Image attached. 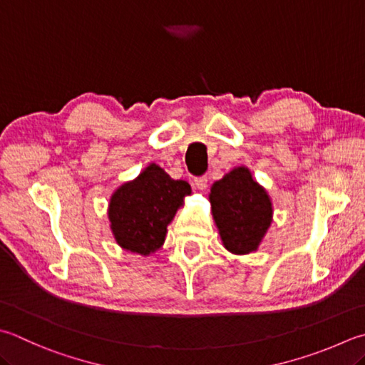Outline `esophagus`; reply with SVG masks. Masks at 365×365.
<instances>
[{
	"label": "esophagus",
	"instance_id": "1",
	"mask_svg": "<svg viewBox=\"0 0 365 365\" xmlns=\"http://www.w3.org/2000/svg\"><path fill=\"white\" fill-rule=\"evenodd\" d=\"M195 182V187L198 190H205L206 187H208V176H198L194 180Z\"/></svg>",
	"mask_w": 365,
	"mask_h": 365
}]
</instances>
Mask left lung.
Wrapping results in <instances>:
<instances>
[{
  "mask_svg": "<svg viewBox=\"0 0 365 365\" xmlns=\"http://www.w3.org/2000/svg\"><path fill=\"white\" fill-rule=\"evenodd\" d=\"M210 203L227 251L243 256L259 250L273 222V203L250 168L240 165L212 184Z\"/></svg>",
  "mask_w": 365,
  "mask_h": 365,
  "instance_id": "8db88e82",
  "label": "left lung"
}]
</instances>
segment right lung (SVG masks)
<instances>
[{
    "mask_svg": "<svg viewBox=\"0 0 365 365\" xmlns=\"http://www.w3.org/2000/svg\"><path fill=\"white\" fill-rule=\"evenodd\" d=\"M190 194L187 181L173 180L159 165H148L109 198L108 219L115 243L140 256L160 250L168 224Z\"/></svg>",
    "mask_w": 365,
    "mask_h": 365,
    "instance_id": "add662e5",
    "label": "right lung"
}]
</instances>
